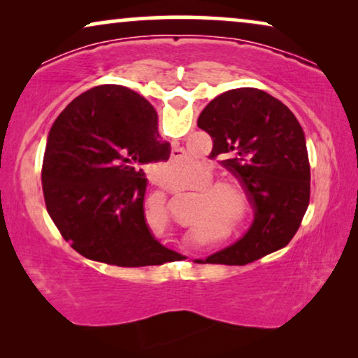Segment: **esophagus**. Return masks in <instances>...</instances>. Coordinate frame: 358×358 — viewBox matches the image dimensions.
Returning <instances> with one entry per match:
<instances>
[{
  "label": "esophagus",
  "instance_id": "1",
  "mask_svg": "<svg viewBox=\"0 0 358 358\" xmlns=\"http://www.w3.org/2000/svg\"><path fill=\"white\" fill-rule=\"evenodd\" d=\"M173 158H182V150H179V148H174L173 150Z\"/></svg>",
  "mask_w": 358,
  "mask_h": 358
}]
</instances>
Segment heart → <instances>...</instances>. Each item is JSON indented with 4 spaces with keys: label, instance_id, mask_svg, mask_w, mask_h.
Returning a JSON list of instances; mask_svg holds the SVG:
<instances>
[{
    "label": "heart",
    "instance_id": "heart-1",
    "mask_svg": "<svg viewBox=\"0 0 358 358\" xmlns=\"http://www.w3.org/2000/svg\"><path fill=\"white\" fill-rule=\"evenodd\" d=\"M215 178V173L213 169L210 168L207 169V176H205V182H210ZM205 190L207 192H231L238 197V207L233 210V218H239L244 212V208H246V197H244L241 187H239L238 184L231 182V180H215V182H210V184H205ZM207 192H200L203 195L205 202H207L210 207H212L215 212H220V213H228L229 210L233 208V199L229 197V195H224V194H207Z\"/></svg>",
    "mask_w": 358,
    "mask_h": 358
}]
</instances>
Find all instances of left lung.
<instances>
[{"mask_svg": "<svg viewBox=\"0 0 358 358\" xmlns=\"http://www.w3.org/2000/svg\"><path fill=\"white\" fill-rule=\"evenodd\" d=\"M213 140L210 156L243 184L254 208L249 231L202 264L244 266L285 248L310 205L306 138L293 112L256 87L223 92L197 120Z\"/></svg>", "mask_w": 358, "mask_h": 358, "instance_id": "left-lung-1", "label": "left lung"}]
</instances>
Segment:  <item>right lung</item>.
Returning a JSON list of instances; mask_svg holds the SVG:
<instances>
[{
  "mask_svg": "<svg viewBox=\"0 0 358 358\" xmlns=\"http://www.w3.org/2000/svg\"><path fill=\"white\" fill-rule=\"evenodd\" d=\"M158 114L129 87L83 92L47 136L42 190L47 212L70 246L119 267L161 266L174 251L158 243L145 218L143 166L168 161Z\"/></svg>",
  "mask_w": 358,
  "mask_h": 358,
  "instance_id": "add662e5",
  "label": "right lung"
}]
</instances>
